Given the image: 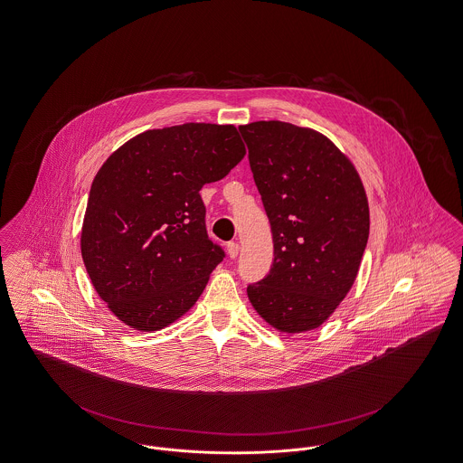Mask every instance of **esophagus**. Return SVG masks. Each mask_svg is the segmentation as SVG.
Instances as JSON below:
<instances>
[{"mask_svg":"<svg viewBox=\"0 0 463 463\" xmlns=\"http://www.w3.org/2000/svg\"><path fill=\"white\" fill-rule=\"evenodd\" d=\"M226 249H228V256L230 258H237L239 256V244L237 242H228Z\"/></svg>","mask_w":463,"mask_h":463,"instance_id":"34e87169","label":"esophagus"}]
</instances>
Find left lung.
<instances>
[{"instance_id":"1","label":"left lung","mask_w":463,"mask_h":463,"mask_svg":"<svg viewBox=\"0 0 463 463\" xmlns=\"http://www.w3.org/2000/svg\"><path fill=\"white\" fill-rule=\"evenodd\" d=\"M272 226L270 274L249 284L279 332L321 326L354 284L369 241V200L351 159L323 133L282 121L239 126Z\"/></svg>"}]
</instances>
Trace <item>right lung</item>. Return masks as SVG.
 <instances>
[{
    "label": "right lung",
    "mask_w": 463,
    "mask_h": 463,
    "mask_svg": "<svg viewBox=\"0 0 463 463\" xmlns=\"http://www.w3.org/2000/svg\"><path fill=\"white\" fill-rule=\"evenodd\" d=\"M246 156L233 124L147 129L94 177L80 250L96 293L124 325L161 330L196 304L222 261L205 230L200 189Z\"/></svg>",
    "instance_id": "1"
}]
</instances>
